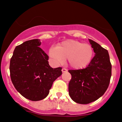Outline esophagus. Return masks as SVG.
Listing matches in <instances>:
<instances>
[{
	"instance_id": "34e87169",
	"label": "esophagus",
	"mask_w": 122,
	"mask_h": 122,
	"mask_svg": "<svg viewBox=\"0 0 122 122\" xmlns=\"http://www.w3.org/2000/svg\"><path fill=\"white\" fill-rule=\"evenodd\" d=\"M67 70L66 69H64V68H63V69H62V73L67 72Z\"/></svg>"
}]
</instances>
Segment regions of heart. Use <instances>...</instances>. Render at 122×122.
Here are the masks:
<instances>
[{
	"label": "heart",
	"mask_w": 122,
	"mask_h": 122,
	"mask_svg": "<svg viewBox=\"0 0 122 122\" xmlns=\"http://www.w3.org/2000/svg\"><path fill=\"white\" fill-rule=\"evenodd\" d=\"M49 55L56 64L61 63L65 59L73 69L85 68L90 63L93 56V49L90 44L75 40H68L52 47Z\"/></svg>",
	"instance_id": "heart-1"
}]
</instances>
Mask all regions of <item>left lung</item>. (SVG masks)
I'll use <instances>...</instances> for the list:
<instances>
[{"instance_id":"1","label":"left lung","mask_w":122,"mask_h":122,"mask_svg":"<svg viewBox=\"0 0 122 122\" xmlns=\"http://www.w3.org/2000/svg\"><path fill=\"white\" fill-rule=\"evenodd\" d=\"M95 55L85 69L69 70L71 79L69 93L74 102L88 104L101 97L107 90L111 76V64L107 50L89 39Z\"/></svg>"}]
</instances>
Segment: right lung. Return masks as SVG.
I'll return each mask as SVG.
<instances>
[{"instance_id":"obj_1","label":"right lung","mask_w":122,"mask_h":122,"mask_svg":"<svg viewBox=\"0 0 122 122\" xmlns=\"http://www.w3.org/2000/svg\"><path fill=\"white\" fill-rule=\"evenodd\" d=\"M40 40L26 41L17 46L10 60L11 81L25 98L41 101L47 97L54 81L62 74V68L53 69L49 56L40 47Z\"/></svg>"}]
</instances>
